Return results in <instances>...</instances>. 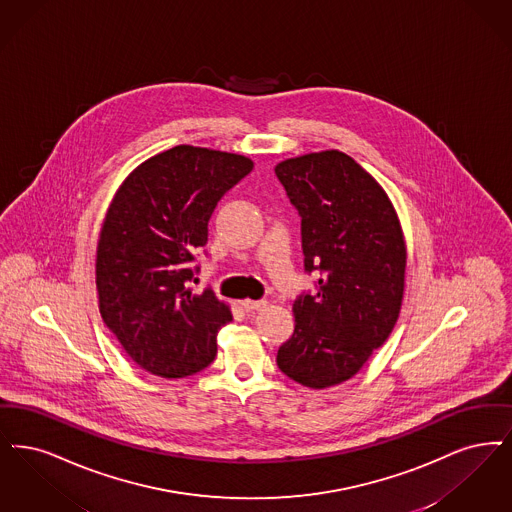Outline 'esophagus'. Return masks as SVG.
Segmentation results:
<instances>
[{"label": "esophagus", "mask_w": 512, "mask_h": 512, "mask_svg": "<svg viewBox=\"0 0 512 512\" xmlns=\"http://www.w3.org/2000/svg\"><path fill=\"white\" fill-rule=\"evenodd\" d=\"M241 304H243L246 312H260L267 306L266 300H243Z\"/></svg>", "instance_id": "esophagus-1"}]
</instances>
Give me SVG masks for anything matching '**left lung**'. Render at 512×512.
<instances>
[{
    "label": "left lung",
    "instance_id": "8db88e82",
    "mask_svg": "<svg viewBox=\"0 0 512 512\" xmlns=\"http://www.w3.org/2000/svg\"><path fill=\"white\" fill-rule=\"evenodd\" d=\"M275 174L302 218L315 294L294 300V333L277 352L287 377L329 388L373 356L400 317L407 248L386 191L352 156L336 149L279 162Z\"/></svg>",
    "mask_w": 512,
    "mask_h": 512
}]
</instances>
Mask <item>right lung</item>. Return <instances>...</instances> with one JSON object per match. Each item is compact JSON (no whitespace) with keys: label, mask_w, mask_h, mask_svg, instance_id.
I'll use <instances>...</instances> for the list:
<instances>
[{"label":"right lung","mask_w":512,"mask_h":512,"mask_svg":"<svg viewBox=\"0 0 512 512\" xmlns=\"http://www.w3.org/2000/svg\"><path fill=\"white\" fill-rule=\"evenodd\" d=\"M243 155L178 145L141 162L118 187L99 233V312L126 354L156 377L208 367L233 315L210 289L195 294V252L223 195L248 176Z\"/></svg>","instance_id":"1"}]
</instances>
